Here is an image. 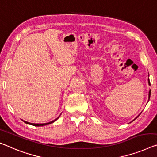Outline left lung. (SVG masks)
Returning <instances> with one entry per match:
<instances>
[{"label": "left lung", "mask_w": 157, "mask_h": 157, "mask_svg": "<svg viewBox=\"0 0 157 157\" xmlns=\"http://www.w3.org/2000/svg\"><path fill=\"white\" fill-rule=\"evenodd\" d=\"M148 84H149V86H150V82H149V79L148 78ZM149 97H148V101H149V99H150V95H151V90H149ZM138 116H137V117H138ZM137 118H135V119H136ZM135 119H134V120H135ZM134 120H133V121H134Z\"/></svg>", "instance_id": "left-lung-1"}]
</instances>
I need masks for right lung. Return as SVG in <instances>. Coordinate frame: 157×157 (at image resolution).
Instances as JSON below:
<instances>
[{
	"label": "right lung",
	"mask_w": 157,
	"mask_h": 157,
	"mask_svg": "<svg viewBox=\"0 0 157 157\" xmlns=\"http://www.w3.org/2000/svg\"><path fill=\"white\" fill-rule=\"evenodd\" d=\"M59 117H60V116H58L57 118H56L55 120H53V121H51V122L46 123H32L27 122V121H24V122H25V123H27V124H29V125H34V126H44V125H49V124H51V123H53V122H55V121H56V120H58V118H59Z\"/></svg>",
	"instance_id": "add662e5"
}]
</instances>
